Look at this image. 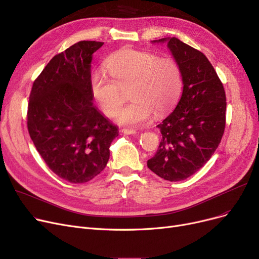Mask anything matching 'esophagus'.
Instances as JSON below:
<instances>
[{
  "label": "esophagus",
  "instance_id": "obj_1",
  "mask_svg": "<svg viewBox=\"0 0 259 259\" xmlns=\"http://www.w3.org/2000/svg\"><path fill=\"white\" fill-rule=\"evenodd\" d=\"M120 132H122L123 135H136L137 133L135 129H121Z\"/></svg>",
  "mask_w": 259,
  "mask_h": 259
}]
</instances>
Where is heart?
<instances>
[{"label": "heart", "mask_w": 259, "mask_h": 259, "mask_svg": "<svg viewBox=\"0 0 259 259\" xmlns=\"http://www.w3.org/2000/svg\"><path fill=\"white\" fill-rule=\"evenodd\" d=\"M110 73L94 71L90 85L93 98L102 112L113 116L130 89L132 99L116 114V120L128 126H141L152 115L162 116L177 104L184 88L183 71L171 57L135 49L112 54L105 63Z\"/></svg>", "instance_id": "obj_1"}]
</instances>
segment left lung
I'll return each instance as SVG.
<instances>
[{"instance_id": "1", "label": "left lung", "mask_w": 259, "mask_h": 259, "mask_svg": "<svg viewBox=\"0 0 259 259\" xmlns=\"http://www.w3.org/2000/svg\"><path fill=\"white\" fill-rule=\"evenodd\" d=\"M183 71L184 90L175 110L158 124L162 135L147 166L168 181L185 180L202 168L222 140L226 96L207 57L178 38H162Z\"/></svg>"}]
</instances>
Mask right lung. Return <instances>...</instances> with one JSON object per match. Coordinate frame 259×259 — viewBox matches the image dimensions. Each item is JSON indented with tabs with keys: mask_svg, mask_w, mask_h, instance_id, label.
I'll list each match as a JSON object with an SVG mask.
<instances>
[{
	"mask_svg": "<svg viewBox=\"0 0 259 259\" xmlns=\"http://www.w3.org/2000/svg\"><path fill=\"white\" fill-rule=\"evenodd\" d=\"M103 42L82 40L56 54L34 81L27 129L49 168L71 184L100 174L118 129L97 110L91 92L93 54Z\"/></svg>",
	"mask_w": 259,
	"mask_h": 259,
	"instance_id": "add662e5",
	"label": "right lung"
}]
</instances>
